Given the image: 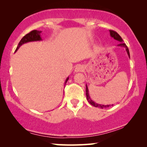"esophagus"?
Instances as JSON below:
<instances>
[{"label":"esophagus","instance_id":"34e87169","mask_svg":"<svg viewBox=\"0 0 147 147\" xmlns=\"http://www.w3.org/2000/svg\"><path fill=\"white\" fill-rule=\"evenodd\" d=\"M84 71V67L82 65H78L75 67V69H74V72L77 73V72H80Z\"/></svg>","mask_w":147,"mask_h":147}]
</instances>
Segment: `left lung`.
<instances>
[{"label": "left lung", "mask_w": 147, "mask_h": 147, "mask_svg": "<svg viewBox=\"0 0 147 147\" xmlns=\"http://www.w3.org/2000/svg\"><path fill=\"white\" fill-rule=\"evenodd\" d=\"M110 36H111L112 37H113L114 39L116 40V41H118V42H120V44H118V45H117L118 47L125 48L126 53H127L128 57H129V58H130L129 50H128V48L127 46L126 45V44L123 42V40H122V37H120V36L118 35V34L116 33V31H112V30H110ZM86 98H87V100H88V102H89V103L90 104H92V105L93 106H94V107H98V108H104L110 107V106H113V104H112V105H111V104H106V105H104V104H98V103H96V102H94V101H93V100H92V98H90V96L89 90H88V88L87 84H86Z\"/></svg>", "instance_id": "left-lung-1"}]
</instances>
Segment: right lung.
<instances>
[{"label":"right lung","instance_id":"right-lung-1","mask_svg":"<svg viewBox=\"0 0 147 147\" xmlns=\"http://www.w3.org/2000/svg\"><path fill=\"white\" fill-rule=\"evenodd\" d=\"M41 32H42L41 31L33 30V31L30 32L29 33H28L26 35L24 36V37L21 39V41H20L19 44H18V46H17V49H16V50H15V52L17 51V50L19 49V47H21L22 45H23V44L29 43V42L42 41V38L41 37ZM68 80H69V76L66 78L65 82V84L67 83Z\"/></svg>","mask_w":147,"mask_h":147}]
</instances>
